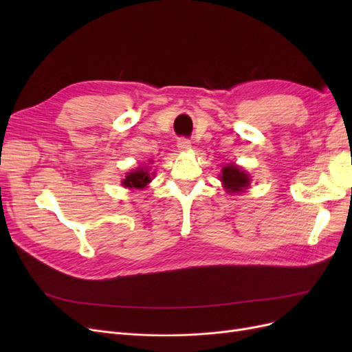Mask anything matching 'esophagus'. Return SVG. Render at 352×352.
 Listing matches in <instances>:
<instances>
[{"mask_svg":"<svg viewBox=\"0 0 352 352\" xmlns=\"http://www.w3.org/2000/svg\"><path fill=\"white\" fill-rule=\"evenodd\" d=\"M176 145L180 151H188V150H190V146H192L190 145V141L186 140V138H179Z\"/></svg>","mask_w":352,"mask_h":352,"instance_id":"1","label":"esophagus"}]
</instances>
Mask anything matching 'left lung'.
<instances>
[{
    "instance_id": "obj_1",
    "label": "left lung",
    "mask_w": 352,
    "mask_h": 352,
    "mask_svg": "<svg viewBox=\"0 0 352 352\" xmlns=\"http://www.w3.org/2000/svg\"><path fill=\"white\" fill-rule=\"evenodd\" d=\"M219 176L223 184V188H225L229 194L243 192V190L247 189L251 184L250 175L233 163L223 167L221 173Z\"/></svg>"
}]
</instances>
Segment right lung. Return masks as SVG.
Segmentation results:
<instances>
[{"label":"right lung","instance_id":"obj_1","mask_svg":"<svg viewBox=\"0 0 352 352\" xmlns=\"http://www.w3.org/2000/svg\"><path fill=\"white\" fill-rule=\"evenodd\" d=\"M151 176L154 173L148 172V167H140L138 170H133V172L127 173L126 177L123 179V186L129 188V189H144L148 184L151 182Z\"/></svg>","mask_w":352,"mask_h":352}]
</instances>
